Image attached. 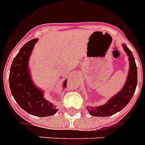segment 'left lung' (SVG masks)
<instances>
[{
  "mask_svg": "<svg viewBox=\"0 0 145 145\" xmlns=\"http://www.w3.org/2000/svg\"><path fill=\"white\" fill-rule=\"evenodd\" d=\"M124 50L129 59V71L124 86L118 93L110 98L106 104L91 107L88 106L89 113L95 117H109L124 108L131 100L137 85V67L131 50L122 44Z\"/></svg>",
  "mask_w": 145,
  "mask_h": 145,
  "instance_id": "1",
  "label": "left lung"
}]
</instances>
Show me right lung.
<instances>
[{"mask_svg": "<svg viewBox=\"0 0 145 145\" xmlns=\"http://www.w3.org/2000/svg\"><path fill=\"white\" fill-rule=\"evenodd\" d=\"M38 39H31L20 48L10 68L9 87L14 98L23 110L37 117H48L55 114L58 109L44 99L43 91L36 86L28 68V60ZM67 81H64L65 87Z\"/></svg>", "mask_w": 145, "mask_h": 145, "instance_id": "add662e5", "label": "right lung"}]
</instances>
